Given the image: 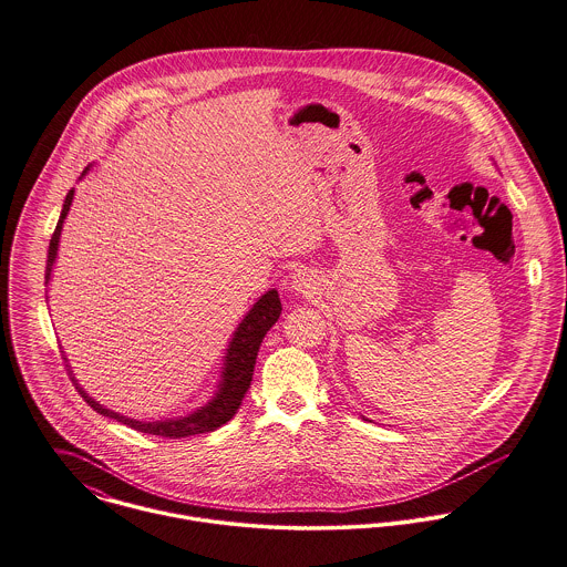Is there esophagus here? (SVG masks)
<instances>
[{"label":"esophagus","instance_id":"esophagus-1","mask_svg":"<svg viewBox=\"0 0 567 567\" xmlns=\"http://www.w3.org/2000/svg\"><path fill=\"white\" fill-rule=\"evenodd\" d=\"M290 288H292L297 295H303V297L313 295V290H316V281H313V275L309 272L308 268H299V270L292 275Z\"/></svg>","mask_w":567,"mask_h":567}]
</instances>
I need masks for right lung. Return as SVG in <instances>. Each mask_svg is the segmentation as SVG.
<instances>
[{
  "mask_svg": "<svg viewBox=\"0 0 567 567\" xmlns=\"http://www.w3.org/2000/svg\"><path fill=\"white\" fill-rule=\"evenodd\" d=\"M89 171V168H86ZM86 171L82 175H86ZM73 193H66V199L62 204V212L55 225L52 240H50V254H48V268H45V284H50L52 279V268L58 256V243H60V231H62V223L71 209L73 204ZM281 313V301L277 290H268L266 295H261L258 303L249 309V313L243 318V322L238 324V329L234 331V338L227 347L225 353V363H223V374L218 381V390L216 394L207 401L204 408H199L197 412L182 415V417H171V420H155V422H143V420H134L127 415L105 410L95 399H91L75 381L73 383L78 388V392L82 394V399L102 415H107L121 424H127L141 433L147 435H157V437H168V440H179V437H188V435H199V433H209L216 431L218 426H223L225 422H229L236 412L240 410V403L251 385L254 379V368L258 360L259 344L266 336V331L277 322Z\"/></svg>",
  "mask_w": 567,
  "mask_h": 567,
  "instance_id": "right-lung-1",
  "label": "right lung"
}]
</instances>
